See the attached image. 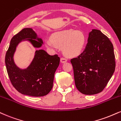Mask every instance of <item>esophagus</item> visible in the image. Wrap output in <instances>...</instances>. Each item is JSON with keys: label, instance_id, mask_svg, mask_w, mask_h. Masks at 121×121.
Masks as SVG:
<instances>
[{"label": "esophagus", "instance_id": "1", "mask_svg": "<svg viewBox=\"0 0 121 121\" xmlns=\"http://www.w3.org/2000/svg\"><path fill=\"white\" fill-rule=\"evenodd\" d=\"M60 61H61V62H62V63H65V62H66L67 61V59H66V58L62 57V58H61Z\"/></svg>", "mask_w": 121, "mask_h": 121}]
</instances>
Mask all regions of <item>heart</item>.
I'll use <instances>...</instances> for the list:
<instances>
[{"label":"heart","mask_w":121,"mask_h":121,"mask_svg":"<svg viewBox=\"0 0 121 121\" xmlns=\"http://www.w3.org/2000/svg\"><path fill=\"white\" fill-rule=\"evenodd\" d=\"M86 37L79 31L67 30L58 31L52 35L51 39H47V47L52 48L56 46L62 47L64 53L68 57H76L81 54L86 45Z\"/></svg>","instance_id":"b5f03b06"}]
</instances>
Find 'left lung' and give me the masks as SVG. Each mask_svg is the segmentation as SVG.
Masks as SVG:
<instances>
[{"instance_id":"1","label":"left lung","mask_w":121,"mask_h":121,"mask_svg":"<svg viewBox=\"0 0 121 121\" xmlns=\"http://www.w3.org/2000/svg\"><path fill=\"white\" fill-rule=\"evenodd\" d=\"M70 62L78 91L89 95L101 92L116 68L113 44L100 30L93 29L84 51Z\"/></svg>"}]
</instances>
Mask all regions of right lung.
I'll return each mask as SVG.
<instances>
[{
  "instance_id": "right-lung-1",
  "label": "right lung",
  "mask_w": 121,
  "mask_h": 121,
  "mask_svg": "<svg viewBox=\"0 0 121 121\" xmlns=\"http://www.w3.org/2000/svg\"><path fill=\"white\" fill-rule=\"evenodd\" d=\"M37 34L31 28H24L12 38L5 57L6 69L10 81L22 94L31 96H43L53 87L55 73L60 64L57 55L51 56L43 49L36 51L31 64L26 69H20L14 64L13 55L21 40H28L34 47L42 46L43 41L37 39Z\"/></svg>"
}]
</instances>
